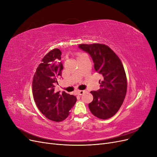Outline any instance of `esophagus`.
Segmentation results:
<instances>
[{
    "mask_svg": "<svg viewBox=\"0 0 157 157\" xmlns=\"http://www.w3.org/2000/svg\"><path fill=\"white\" fill-rule=\"evenodd\" d=\"M85 92H86V90H78L77 92V94L78 96H82V95Z\"/></svg>",
    "mask_w": 157,
    "mask_h": 157,
    "instance_id": "34e87169",
    "label": "esophagus"
}]
</instances>
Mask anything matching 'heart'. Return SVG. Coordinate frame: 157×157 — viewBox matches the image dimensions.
Wrapping results in <instances>:
<instances>
[{"label": "heart", "mask_w": 157, "mask_h": 157, "mask_svg": "<svg viewBox=\"0 0 157 157\" xmlns=\"http://www.w3.org/2000/svg\"><path fill=\"white\" fill-rule=\"evenodd\" d=\"M83 55H84V54H81V53H80V54H78V58H79V57H80V56H83Z\"/></svg>", "instance_id": "obj_1"}]
</instances>
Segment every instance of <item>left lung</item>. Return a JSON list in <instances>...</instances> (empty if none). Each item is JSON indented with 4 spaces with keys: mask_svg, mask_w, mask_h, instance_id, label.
<instances>
[{
    "mask_svg": "<svg viewBox=\"0 0 157 157\" xmlns=\"http://www.w3.org/2000/svg\"><path fill=\"white\" fill-rule=\"evenodd\" d=\"M78 48L88 53L94 63L96 72L103 76L99 80L101 88L90 92L93 101L88 104L94 116L107 119L119 110L127 90L125 71L120 58L108 46L103 44H79Z\"/></svg>",
    "mask_w": 157,
    "mask_h": 157,
    "instance_id": "left-lung-1",
    "label": "left lung"
}]
</instances>
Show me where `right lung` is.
Returning <instances> with one entry per match:
<instances>
[{"mask_svg": "<svg viewBox=\"0 0 157 157\" xmlns=\"http://www.w3.org/2000/svg\"><path fill=\"white\" fill-rule=\"evenodd\" d=\"M61 52L58 48L50 51L38 66L33 80V94L40 111L49 120L63 121L74 106L77 98L63 92H56L55 83L61 76L63 66L59 60Z\"/></svg>", "mask_w": 157, "mask_h": 157, "instance_id": "1", "label": "right lung"}]
</instances>
